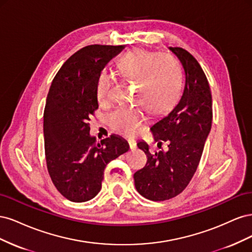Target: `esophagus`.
<instances>
[{
    "label": "esophagus",
    "instance_id": "esophagus-1",
    "mask_svg": "<svg viewBox=\"0 0 252 252\" xmlns=\"http://www.w3.org/2000/svg\"><path fill=\"white\" fill-rule=\"evenodd\" d=\"M128 143H129V147H130V149L134 150L136 148V142L134 140H129Z\"/></svg>",
    "mask_w": 252,
    "mask_h": 252
}]
</instances>
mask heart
Returning a JSON list of instances; mask_svg holds the SVG:
<instances>
[{
  "label": "heart",
  "mask_w": 252,
  "mask_h": 252,
  "mask_svg": "<svg viewBox=\"0 0 252 252\" xmlns=\"http://www.w3.org/2000/svg\"><path fill=\"white\" fill-rule=\"evenodd\" d=\"M117 66L124 78L138 84L136 98L145 104L118 108L108 114L107 121L114 130L134 135L146 121L149 108L154 112H163L177 104L182 94L181 68L175 59L167 53L143 48L127 52ZM110 86V74L106 70L101 71L95 83L98 102L103 104L108 101Z\"/></svg>",
  "instance_id": "b5f03b06"
}]
</instances>
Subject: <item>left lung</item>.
<instances>
[{"label":"left lung","mask_w":252,"mask_h":252,"mask_svg":"<svg viewBox=\"0 0 252 252\" xmlns=\"http://www.w3.org/2000/svg\"><path fill=\"white\" fill-rule=\"evenodd\" d=\"M169 50L184 69L185 87L179 103L150 128L158 146L167 141L168 150L151 154L146 142L138 143L147 163L133 174L138 192L151 201L169 200L186 188L199 166L212 123L210 87L202 67L185 49Z\"/></svg>","instance_id":"obj_1"}]
</instances>
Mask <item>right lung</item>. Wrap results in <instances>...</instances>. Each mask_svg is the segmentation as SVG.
Returning <instances> with one entry per match:
<instances>
[{
  "instance_id": "add662e5",
  "label": "right lung",
  "mask_w": 252,
  "mask_h": 252,
  "mask_svg": "<svg viewBox=\"0 0 252 252\" xmlns=\"http://www.w3.org/2000/svg\"><path fill=\"white\" fill-rule=\"evenodd\" d=\"M124 48L84 47L66 61L51 83L44 110L47 169L60 193L71 202L94 199L101 190L106 165L129 149L119 135L97 142L88 123L98 108L97 75Z\"/></svg>"
}]
</instances>
